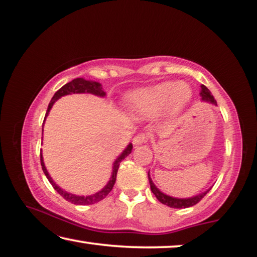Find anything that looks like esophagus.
<instances>
[{
	"label": "esophagus",
	"mask_w": 257,
	"mask_h": 257,
	"mask_svg": "<svg viewBox=\"0 0 257 257\" xmlns=\"http://www.w3.org/2000/svg\"><path fill=\"white\" fill-rule=\"evenodd\" d=\"M147 140H148L147 135H145V133H139V135H137L135 138H133V145L139 146V145L147 143Z\"/></svg>",
	"instance_id": "34e87169"
}]
</instances>
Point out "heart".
Returning a JSON list of instances; mask_svg holds the SVG:
<instances>
[{
  "label": "heart",
  "mask_w": 257,
  "mask_h": 257,
  "mask_svg": "<svg viewBox=\"0 0 257 257\" xmlns=\"http://www.w3.org/2000/svg\"><path fill=\"white\" fill-rule=\"evenodd\" d=\"M191 96V87L184 81H166L136 92L130 105L133 112L143 117L156 116L165 109L175 114L187 105Z\"/></svg>",
  "instance_id": "1"
}]
</instances>
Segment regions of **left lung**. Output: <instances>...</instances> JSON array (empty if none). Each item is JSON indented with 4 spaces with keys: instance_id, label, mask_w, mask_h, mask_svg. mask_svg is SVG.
<instances>
[{
    "instance_id": "1",
    "label": "left lung",
    "mask_w": 257,
    "mask_h": 257,
    "mask_svg": "<svg viewBox=\"0 0 257 257\" xmlns=\"http://www.w3.org/2000/svg\"><path fill=\"white\" fill-rule=\"evenodd\" d=\"M200 88H202L200 89V97H202V101L209 102V103L214 104V105H217V102H215V99L213 96H212L209 89H207L204 84L200 85ZM148 180H150L151 190L154 193L156 198H158L159 202H161L162 204H165V205L169 206V207H174V209H185V207H190V206L196 205V204L198 203L199 200L202 199L203 197L211 190V189H207L206 191H204L202 193H199V195H196L193 197H189V198H176V197L168 196V195H166V193H163L162 191H160L159 189L155 187L153 181H152L150 172H148Z\"/></svg>"
}]
</instances>
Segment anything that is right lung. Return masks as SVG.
Instances as JSON below:
<instances>
[{"label":"right lung","instance_id":"right-lung-1","mask_svg":"<svg viewBox=\"0 0 257 257\" xmlns=\"http://www.w3.org/2000/svg\"><path fill=\"white\" fill-rule=\"evenodd\" d=\"M85 92H87V94H92V95L99 96V97H104V96H105V92H104L101 83L96 82V81L84 80V79H82V77H77V79H74L73 81H70V82L66 83L64 87H61L57 92H55L54 96L51 99L50 104H48V107H47V111H46V114H45V119H46V117L48 116V112H50L52 106H53V104L57 102L59 98L62 97V96L70 95V94H85ZM45 119H44V122H45ZM44 122H43V124H44ZM43 127H44V125H43ZM43 131H44V128H43ZM42 139H43V138H42ZM132 148H133L132 144H128L127 147H126L125 150L122 151V153L119 156H118V158L116 159V161L113 162L112 173H111V177H110L109 182L106 183L105 187H104L102 190H99L98 192L94 193V195H89V196L74 195V193L65 191L64 189H61L58 184H55V182L52 180V177L50 176V174H48V172H47L45 163H44L42 153H40V163H42L43 172H44V174L46 175L47 180L50 181L52 187L54 188V190H57L58 193H60V195L64 197L66 200H68V202L75 204V205H90V204H95V203L99 202V200L105 198V197L110 193V191L112 190L114 182H116L117 172H118V168H119L120 162L128 154H131Z\"/></svg>","mask_w":257,"mask_h":257}]
</instances>
